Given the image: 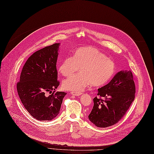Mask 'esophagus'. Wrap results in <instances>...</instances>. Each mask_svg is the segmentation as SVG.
Returning a JSON list of instances; mask_svg holds the SVG:
<instances>
[{
    "instance_id": "34e87169",
    "label": "esophagus",
    "mask_w": 154,
    "mask_h": 154,
    "mask_svg": "<svg viewBox=\"0 0 154 154\" xmlns=\"http://www.w3.org/2000/svg\"><path fill=\"white\" fill-rule=\"evenodd\" d=\"M71 94L73 95V96H76V97H78L79 96V95L82 94V93L80 92H75V91H72L71 92Z\"/></svg>"
}]
</instances>
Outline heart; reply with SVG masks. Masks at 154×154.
Segmentation results:
<instances>
[{"label": "heart", "instance_id": "b5f03b06", "mask_svg": "<svg viewBox=\"0 0 154 154\" xmlns=\"http://www.w3.org/2000/svg\"><path fill=\"white\" fill-rule=\"evenodd\" d=\"M80 73L63 82V88L79 92L90 84L95 87L105 85L113 76L115 63L98 49L88 46L78 48L73 56L66 57L61 61L58 71L66 77L78 71Z\"/></svg>", "mask_w": 154, "mask_h": 154}]
</instances>
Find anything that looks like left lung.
<instances>
[{"instance_id": "obj_1", "label": "left lung", "mask_w": 154, "mask_h": 154, "mask_svg": "<svg viewBox=\"0 0 154 154\" xmlns=\"http://www.w3.org/2000/svg\"><path fill=\"white\" fill-rule=\"evenodd\" d=\"M98 90V95L103 99L93 98L94 105L88 119L98 127L113 125L125 115L134 100L135 86L132 73L120 71Z\"/></svg>"}]
</instances>
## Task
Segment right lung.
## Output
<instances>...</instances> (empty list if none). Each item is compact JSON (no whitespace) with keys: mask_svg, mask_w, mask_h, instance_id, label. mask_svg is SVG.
I'll use <instances>...</instances> for the list:
<instances>
[{"mask_svg":"<svg viewBox=\"0 0 154 154\" xmlns=\"http://www.w3.org/2000/svg\"><path fill=\"white\" fill-rule=\"evenodd\" d=\"M60 43L44 48L32 54L26 62L17 90L22 103L33 118L51 120L59 114L66 93L56 92V63Z\"/></svg>","mask_w":154,"mask_h":154,"instance_id":"right-lung-1","label":"right lung"}]
</instances>
